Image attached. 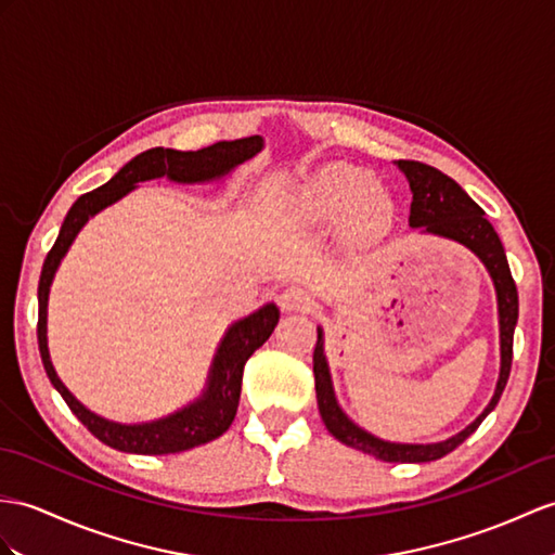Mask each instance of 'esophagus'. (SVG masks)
<instances>
[{"instance_id": "34e87169", "label": "esophagus", "mask_w": 555, "mask_h": 555, "mask_svg": "<svg viewBox=\"0 0 555 555\" xmlns=\"http://www.w3.org/2000/svg\"><path fill=\"white\" fill-rule=\"evenodd\" d=\"M315 301L304 287H287L280 294V308L287 310V313H308L313 310Z\"/></svg>"}]
</instances>
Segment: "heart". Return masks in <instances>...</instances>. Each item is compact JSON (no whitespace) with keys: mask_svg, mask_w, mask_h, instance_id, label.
<instances>
[{"mask_svg":"<svg viewBox=\"0 0 555 555\" xmlns=\"http://www.w3.org/2000/svg\"><path fill=\"white\" fill-rule=\"evenodd\" d=\"M374 176L353 165H330L318 171L296 197L304 219L336 223L350 216V235L374 240L393 225L396 207L388 193L374 188Z\"/></svg>","mask_w":555,"mask_h":555,"instance_id":"obj_1","label":"heart"}]
</instances>
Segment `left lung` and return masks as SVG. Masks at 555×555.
I'll return each instance as SVG.
<instances>
[{
	"instance_id": "obj_1",
	"label": "left lung",
	"mask_w": 555,
	"mask_h": 555,
	"mask_svg": "<svg viewBox=\"0 0 555 555\" xmlns=\"http://www.w3.org/2000/svg\"><path fill=\"white\" fill-rule=\"evenodd\" d=\"M398 167L404 171L412 188V207H410V225L422 228L424 233L440 235L459 242V245L468 247L473 254L490 270L496 287V301H499V332H502V372H499L496 390L492 402L485 408V412L466 426L462 434L452 436L450 440L434 442V444H400V442H386L374 438L367 430L358 428L350 418L341 412L334 398V388L330 379L327 360L322 353V332L318 330V344L313 350V372H315V393H318V408L322 414V422L327 426L330 434L341 440L344 444L364 454H372L382 462H398V464H422V462H436V459L450 454L459 448L473 430H476L482 418L488 416L499 398H502L508 374H511V360H513V330L518 322V289L513 282L511 268L506 261V254L502 247L492 223L485 219V211L473 202L462 185L452 181L448 173L438 171L436 167L424 165L416 159H398Z\"/></svg>"
}]
</instances>
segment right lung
<instances>
[{
	"instance_id": "obj_1",
	"label": "right lung",
	"mask_w": 555,
	"mask_h": 555,
	"mask_svg": "<svg viewBox=\"0 0 555 555\" xmlns=\"http://www.w3.org/2000/svg\"><path fill=\"white\" fill-rule=\"evenodd\" d=\"M261 137H249V139H237V141H221L209 147H202V151H171V147H153V151H145L141 155L127 162L111 181L105 185L96 188V191L85 193L77 197L75 205L67 211L65 221L61 225V233L49 249L42 275H39V320H37V341H39V356H42L47 376L51 384L56 386L67 408L82 422L93 436L107 448H115L119 452H131V454H173L197 448V444H205L209 440H216L223 436L228 428H231L237 402H240V390H242V372H245V364L251 358V353L259 346L268 341V336L273 334L275 324L280 320L278 306L268 304L261 310H256L249 318L235 322L231 330L225 332L223 341L219 346V353L214 358L211 374H209V386L202 398L193 404H188L185 410L176 412L167 418H159L153 424H115L107 422V418L89 412L82 402L73 398L70 390L63 386V382L53 372V364L49 360V348H47V301H49V287L53 273L65 256L67 247L73 245L75 235L79 233L89 216L99 214L107 205H113L119 197H125L133 185L141 181L159 179V176H167L171 181L179 183H199V181H211L221 179L233 167L242 165V162L254 157L261 151Z\"/></svg>"
}]
</instances>
